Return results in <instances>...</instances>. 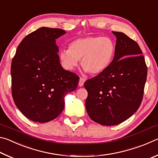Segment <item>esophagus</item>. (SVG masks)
Instances as JSON below:
<instances>
[{
  "mask_svg": "<svg viewBox=\"0 0 158 158\" xmlns=\"http://www.w3.org/2000/svg\"><path fill=\"white\" fill-rule=\"evenodd\" d=\"M85 81V79L84 78V77H80L79 79V86H83L84 85V84Z\"/></svg>",
  "mask_w": 158,
  "mask_h": 158,
  "instance_id": "obj_1",
  "label": "esophagus"
}]
</instances>
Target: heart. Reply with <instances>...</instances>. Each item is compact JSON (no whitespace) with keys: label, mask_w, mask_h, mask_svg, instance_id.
I'll return each mask as SVG.
<instances>
[{"label":"heart","mask_w":158,"mask_h":158,"mask_svg":"<svg viewBox=\"0 0 158 158\" xmlns=\"http://www.w3.org/2000/svg\"><path fill=\"white\" fill-rule=\"evenodd\" d=\"M115 53V44L108 37H87L74 40L68 49L59 53L63 66L73 70L81 60L83 69L90 74L102 73L111 63Z\"/></svg>","instance_id":"1"}]
</instances>
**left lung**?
<instances>
[{
	"label": "left lung",
	"instance_id": "obj_1",
	"mask_svg": "<svg viewBox=\"0 0 158 158\" xmlns=\"http://www.w3.org/2000/svg\"><path fill=\"white\" fill-rule=\"evenodd\" d=\"M116 37L113 60L105 71L84 83L85 109L98 123L110 126L125 121L141 103L147 66L137 42L121 32Z\"/></svg>",
	"mask_w": 158,
	"mask_h": 158
}]
</instances>
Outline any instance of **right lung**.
Wrapping results in <instances>:
<instances>
[{
  "label": "right lung",
  "instance_id": "1",
  "mask_svg": "<svg viewBox=\"0 0 158 158\" xmlns=\"http://www.w3.org/2000/svg\"><path fill=\"white\" fill-rule=\"evenodd\" d=\"M66 32L42 27L19 44L11 64L12 95L16 106L31 121L47 123L59 116L64 97L75 90L79 77L61 66L56 40Z\"/></svg>",
  "mask_w": 158,
  "mask_h": 158
}]
</instances>
